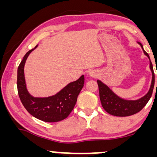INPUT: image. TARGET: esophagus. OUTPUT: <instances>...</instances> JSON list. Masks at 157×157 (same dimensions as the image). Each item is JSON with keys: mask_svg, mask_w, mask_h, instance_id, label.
<instances>
[{"mask_svg": "<svg viewBox=\"0 0 157 157\" xmlns=\"http://www.w3.org/2000/svg\"><path fill=\"white\" fill-rule=\"evenodd\" d=\"M89 75L90 77H96L97 75V73L96 71H94V70H92V71H90L89 72Z\"/></svg>", "mask_w": 157, "mask_h": 157, "instance_id": "34e87169", "label": "esophagus"}]
</instances>
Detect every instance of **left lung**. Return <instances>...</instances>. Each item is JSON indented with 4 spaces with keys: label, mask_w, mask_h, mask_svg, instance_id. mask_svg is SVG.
Instances as JSON below:
<instances>
[{
    "label": "left lung",
    "mask_w": 157,
    "mask_h": 157,
    "mask_svg": "<svg viewBox=\"0 0 157 157\" xmlns=\"http://www.w3.org/2000/svg\"><path fill=\"white\" fill-rule=\"evenodd\" d=\"M143 50L144 54L147 56L150 60L148 54L143 49L142 45L139 43ZM150 68L152 72V82H151V88L148 92L142 98L136 100H126L119 97L117 95L111 91L106 85L102 83L101 81L97 80V84L99 87V92H100V99L101 101L102 108L105 109L106 112L110 114L117 117H128L131 115L135 114L138 113L145 107V105L149 101L152 95L153 90H154L155 76L153 68L152 63L150 60ZM157 73V71H156ZM157 87V83H156Z\"/></svg>",
    "instance_id": "obj_1"
}]
</instances>
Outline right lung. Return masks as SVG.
Segmentation results:
<instances>
[{
    "mask_svg": "<svg viewBox=\"0 0 157 157\" xmlns=\"http://www.w3.org/2000/svg\"><path fill=\"white\" fill-rule=\"evenodd\" d=\"M35 48L29 50L24 55L17 68V86L19 97L26 111L38 120L48 122L61 121L67 117L74 109L77 97L83 87L84 76L82 75L77 80L70 82L54 96L44 98L33 97L27 91L23 68L29 55Z\"/></svg>",
    "mask_w": 157,
    "mask_h": 157,
    "instance_id": "add662e5",
    "label": "right lung"
}]
</instances>
